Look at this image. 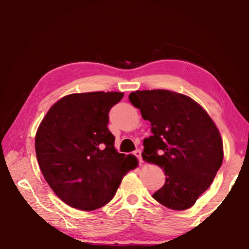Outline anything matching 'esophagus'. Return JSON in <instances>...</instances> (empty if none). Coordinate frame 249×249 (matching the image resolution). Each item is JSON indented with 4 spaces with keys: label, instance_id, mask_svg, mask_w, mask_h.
<instances>
[{
    "label": "esophagus",
    "instance_id": "1",
    "mask_svg": "<svg viewBox=\"0 0 249 249\" xmlns=\"http://www.w3.org/2000/svg\"><path fill=\"white\" fill-rule=\"evenodd\" d=\"M134 155L136 158H137L138 160H139V162L140 163H142L143 160H142V158H141V150H139V149H137V150H135L134 151Z\"/></svg>",
    "mask_w": 249,
    "mask_h": 249
}]
</instances>
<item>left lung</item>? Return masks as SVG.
<instances>
[{
  "label": "left lung",
  "instance_id": "1",
  "mask_svg": "<svg viewBox=\"0 0 249 249\" xmlns=\"http://www.w3.org/2000/svg\"><path fill=\"white\" fill-rule=\"evenodd\" d=\"M129 101L151 123L152 136L143 140L142 158L166 176L153 198L175 211L193 206L222 164L223 144L216 124L201 105L175 91L136 90Z\"/></svg>",
  "mask_w": 249,
  "mask_h": 249
}]
</instances>
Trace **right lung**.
<instances>
[{"label":"right lung","instance_id":"add662e5","mask_svg":"<svg viewBox=\"0 0 249 249\" xmlns=\"http://www.w3.org/2000/svg\"><path fill=\"white\" fill-rule=\"evenodd\" d=\"M119 91L70 94L55 102L36 135L41 172L67 205L94 211L108 204L129 170L134 155L119 153L108 129L109 112L123 98Z\"/></svg>","mask_w":249,"mask_h":249}]
</instances>
